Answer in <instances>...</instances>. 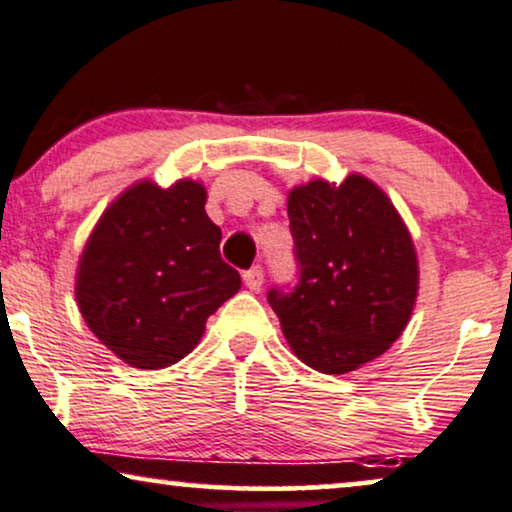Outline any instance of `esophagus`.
<instances>
[{
	"mask_svg": "<svg viewBox=\"0 0 512 512\" xmlns=\"http://www.w3.org/2000/svg\"><path fill=\"white\" fill-rule=\"evenodd\" d=\"M243 281L250 291H260L262 283H264V269L260 267V264H255V267H250L248 272L243 274Z\"/></svg>",
	"mask_w": 512,
	"mask_h": 512,
	"instance_id": "34e87169",
	"label": "esophagus"
}]
</instances>
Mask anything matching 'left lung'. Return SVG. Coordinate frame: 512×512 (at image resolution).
<instances>
[{"mask_svg": "<svg viewBox=\"0 0 512 512\" xmlns=\"http://www.w3.org/2000/svg\"><path fill=\"white\" fill-rule=\"evenodd\" d=\"M298 279L269 305L295 355L324 374L353 372L403 334L417 257L396 207L365 176L312 181L288 195Z\"/></svg>", "mask_w": 512, "mask_h": 512, "instance_id": "obj_1", "label": "left lung"}]
</instances>
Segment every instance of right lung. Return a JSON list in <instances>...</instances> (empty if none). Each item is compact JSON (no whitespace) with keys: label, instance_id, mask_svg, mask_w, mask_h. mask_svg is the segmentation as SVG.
<instances>
[{"label":"right lung","instance_id":"right-lung-1","mask_svg":"<svg viewBox=\"0 0 512 512\" xmlns=\"http://www.w3.org/2000/svg\"><path fill=\"white\" fill-rule=\"evenodd\" d=\"M200 183L162 190L138 183L107 212L80 257L76 298L112 353L140 369L183 360L209 315L238 293L240 274L221 260V229Z\"/></svg>","mask_w":512,"mask_h":512}]
</instances>
